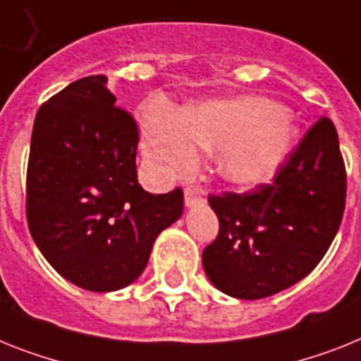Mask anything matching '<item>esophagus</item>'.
Listing matches in <instances>:
<instances>
[{"instance_id":"1","label":"esophagus","mask_w":361,"mask_h":361,"mask_svg":"<svg viewBox=\"0 0 361 361\" xmlns=\"http://www.w3.org/2000/svg\"><path fill=\"white\" fill-rule=\"evenodd\" d=\"M183 195H185L187 207H192V205H196V204H202V202L205 200V190L202 189V187H196V185L185 187Z\"/></svg>"}]
</instances>
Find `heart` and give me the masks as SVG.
I'll use <instances>...</instances> for the list:
<instances>
[{"mask_svg":"<svg viewBox=\"0 0 361 361\" xmlns=\"http://www.w3.org/2000/svg\"><path fill=\"white\" fill-rule=\"evenodd\" d=\"M295 139L292 115L262 97L209 102L181 115L156 104L143 115L148 159L165 176L190 171L195 147L218 154V166L238 185L268 181L288 157Z\"/></svg>","mask_w":361,"mask_h":361,"instance_id":"obj_1","label":"heart"}]
</instances>
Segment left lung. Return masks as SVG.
<instances>
[{
	"label": "left lung",
	"mask_w": 361,
	"mask_h": 361,
	"mask_svg": "<svg viewBox=\"0 0 361 361\" xmlns=\"http://www.w3.org/2000/svg\"><path fill=\"white\" fill-rule=\"evenodd\" d=\"M347 172L334 123L312 124L275 174L244 195L209 196L218 235L204 250L209 281L237 299L290 288L319 264L340 229Z\"/></svg>",
	"instance_id": "left-lung-1"
}]
</instances>
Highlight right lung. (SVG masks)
I'll return each mask as SVG.
<instances>
[{
  "label": "right lung",
  "mask_w": 361,
  "mask_h": 361,
  "mask_svg": "<svg viewBox=\"0 0 361 361\" xmlns=\"http://www.w3.org/2000/svg\"><path fill=\"white\" fill-rule=\"evenodd\" d=\"M139 128L104 75L75 80L40 106L27 165V224L63 279L114 292L143 274L154 240L183 213V190L137 183Z\"/></svg>",
  "instance_id": "obj_1"
}]
</instances>
